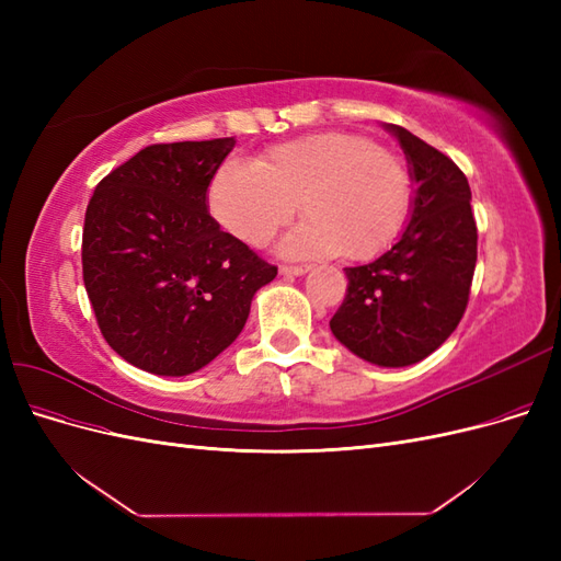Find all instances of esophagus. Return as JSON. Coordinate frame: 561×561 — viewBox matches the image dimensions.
Segmentation results:
<instances>
[{
	"label": "esophagus",
	"instance_id": "34e87169",
	"mask_svg": "<svg viewBox=\"0 0 561 561\" xmlns=\"http://www.w3.org/2000/svg\"><path fill=\"white\" fill-rule=\"evenodd\" d=\"M311 266H307V264H297V266H287V264H283L280 266V274L283 276H304V274H307V271H309Z\"/></svg>",
	"mask_w": 561,
	"mask_h": 561
}]
</instances>
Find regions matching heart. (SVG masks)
<instances>
[{"label": "heart", "mask_w": 561, "mask_h": 561, "mask_svg": "<svg viewBox=\"0 0 561 561\" xmlns=\"http://www.w3.org/2000/svg\"><path fill=\"white\" fill-rule=\"evenodd\" d=\"M307 222L280 243L287 257L375 260L412 210V175L396 151L365 135L328 130L229 159L213 178L210 210L236 239L260 248L297 215Z\"/></svg>", "instance_id": "obj_1"}]
</instances>
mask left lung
I'll return each mask as SVG.
<instances>
[{
    "label": "left lung",
    "mask_w": 561,
    "mask_h": 561,
    "mask_svg": "<svg viewBox=\"0 0 561 561\" xmlns=\"http://www.w3.org/2000/svg\"><path fill=\"white\" fill-rule=\"evenodd\" d=\"M386 128L400 140L419 184L412 219L379 260L346 268V297L330 328L363 360L404 367L428 358L461 322L478 262V225L461 168L407 128Z\"/></svg>",
    "instance_id": "1"
}]
</instances>
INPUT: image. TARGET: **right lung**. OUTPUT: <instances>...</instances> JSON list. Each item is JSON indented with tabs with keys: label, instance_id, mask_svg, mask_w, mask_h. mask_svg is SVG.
Returning <instances> with one entry per match:
<instances>
[{
	"label": "right lung",
	"instance_id": "right-lung-1",
	"mask_svg": "<svg viewBox=\"0 0 561 561\" xmlns=\"http://www.w3.org/2000/svg\"><path fill=\"white\" fill-rule=\"evenodd\" d=\"M233 145H149L100 180L89 201L81 266L98 328L151 375L206 367L278 274L208 213L210 180Z\"/></svg>",
	"mask_w": 561,
	"mask_h": 561
}]
</instances>
